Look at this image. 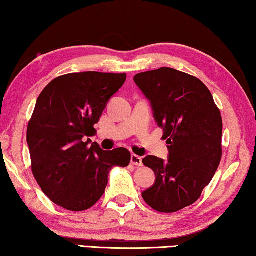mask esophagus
Instances as JSON below:
<instances>
[{
    "label": "esophagus",
    "instance_id": "1",
    "mask_svg": "<svg viewBox=\"0 0 256 256\" xmlns=\"http://www.w3.org/2000/svg\"><path fill=\"white\" fill-rule=\"evenodd\" d=\"M130 164H134V166H143V162H142V158L138 156L136 154H132V158H130Z\"/></svg>",
    "mask_w": 256,
    "mask_h": 256
}]
</instances>
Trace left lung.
I'll return each mask as SVG.
<instances>
[{
  "instance_id": "1",
  "label": "left lung",
  "mask_w": 256,
  "mask_h": 256,
  "mask_svg": "<svg viewBox=\"0 0 256 256\" xmlns=\"http://www.w3.org/2000/svg\"><path fill=\"white\" fill-rule=\"evenodd\" d=\"M150 100L156 124L164 129L168 160H142L156 182L142 196L153 210L174 213L190 206L218 170L222 158V116L213 96L199 78L161 68L134 76Z\"/></svg>"
}]
</instances>
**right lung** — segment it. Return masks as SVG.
Returning <instances> with one entry per match:
<instances>
[{"label":"right lung","mask_w":256,"mask_h":256,"mask_svg":"<svg viewBox=\"0 0 256 256\" xmlns=\"http://www.w3.org/2000/svg\"><path fill=\"white\" fill-rule=\"evenodd\" d=\"M124 73L82 72L58 76L42 90L27 127L32 172L51 202L81 212L104 194L113 167H127L124 148L103 151L90 138ZM92 145L90 146V144Z\"/></svg>","instance_id":"right-lung-1"}]
</instances>
